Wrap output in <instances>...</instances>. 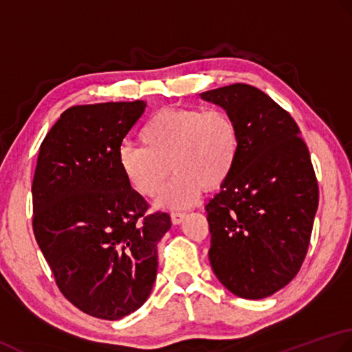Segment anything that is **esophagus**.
<instances>
[{"label":"esophagus","mask_w":352,"mask_h":352,"mask_svg":"<svg viewBox=\"0 0 352 352\" xmlns=\"http://www.w3.org/2000/svg\"><path fill=\"white\" fill-rule=\"evenodd\" d=\"M185 217H186V214H184V212H171V216H170L171 223H173V225L182 223V220H184Z\"/></svg>","instance_id":"esophagus-1"}]
</instances>
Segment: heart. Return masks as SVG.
<instances>
[{"label":"heart","instance_id":"b5f03b06","mask_svg":"<svg viewBox=\"0 0 352 352\" xmlns=\"http://www.w3.org/2000/svg\"><path fill=\"white\" fill-rule=\"evenodd\" d=\"M142 147L118 150L121 175L142 197H155L176 175L157 200L160 208H186L208 188H217L234 173L241 136L236 121L225 109L197 106L164 107L140 131Z\"/></svg>","mask_w":352,"mask_h":352}]
</instances>
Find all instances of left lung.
I'll return each mask as SVG.
<instances>
[{
	"label": "left lung",
	"mask_w": 352,
	"mask_h": 352,
	"mask_svg": "<svg viewBox=\"0 0 352 352\" xmlns=\"http://www.w3.org/2000/svg\"><path fill=\"white\" fill-rule=\"evenodd\" d=\"M231 113L241 148L231 177L208 204L210 263L235 296L263 299L296 276L319 186L296 121L263 91L234 83L200 94Z\"/></svg>",
	"instance_id": "1"
}]
</instances>
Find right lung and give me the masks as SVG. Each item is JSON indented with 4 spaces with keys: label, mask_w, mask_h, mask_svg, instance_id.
I'll return each mask as SVG.
<instances>
[{
    "label": "right lung",
    "mask_w": 352,
    "mask_h": 352,
    "mask_svg": "<svg viewBox=\"0 0 352 352\" xmlns=\"http://www.w3.org/2000/svg\"><path fill=\"white\" fill-rule=\"evenodd\" d=\"M146 102L73 106L42 141L36 164L33 232L71 304L118 320L146 302L157 272V241L171 220L121 175L118 150Z\"/></svg>",
    "instance_id": "obj_1"
}]
</instances>
